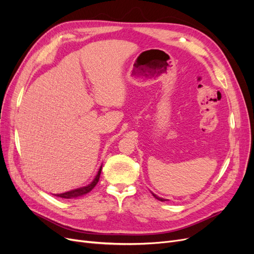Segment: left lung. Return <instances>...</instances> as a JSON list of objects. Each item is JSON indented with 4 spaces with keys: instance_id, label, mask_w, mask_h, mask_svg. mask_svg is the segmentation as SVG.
<instances>
[{
    "instance_id": "8db88e82",
    "label": "left lung",
    "mask_w": 254,
    "mask_h": 254,
    "mask_svg": "<svg viewBox=\"0 0 254 254\" xmlns=\"http://www.w3.org/2000/svg\"><path fill=\"white\" fill-rule=\"evenodd\" d=\"M152 194V196L155 197L156 199H158V200H160V201H165V200H167V199H164V198H161V197H159V196H157L156 194H153V193H151Z\"/></svg>"
}]
</instances>
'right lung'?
<instances>
[{"label": "right lung", "mask_w": 254, "mask_h": 254, "mask_svg": "<svg viewBox=\"0 0 254 254\" xmlns=\"http://www.w3.org/2000/svg\"><path fill=\"white\" fill-rule=\"evenodd\" d=\"M102 166L101 165L98 168V172L96 174V176L94 177V179L92 180V182H90L88 186L86 187H81V188H78V189H75V190H68V191H65V193H61V194H54L57 197H61V198H65V199H72V198H77V197H80V196H83L88 194L89 191H91L92 190L94 189V187L97 184L98 180H99V176H101V173H102Z\"/></svg>", "instance_id": "add662e5"}]
</instances>
